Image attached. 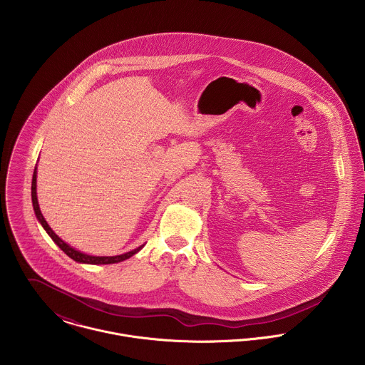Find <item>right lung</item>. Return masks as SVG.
<instances>
[{
    "mask_svg": "<svg viewBox=\"0 0 365 365\" xmlns=\"http://www.w3.org/2000/svg\"><path fill=\"white\" fill-rule=\"evenodd\" d=\"M32 204H34V210H35V215L38 217V220L42 223L43 229L48 232V235L52 237L53 242L70 257L77 262H84V264H113V262H119V261L126 260L129 257H132L133 255H136L143 246L132 250V252H128L125 255H120V256H112V257H100V256H88V255H84L76 249H73L71 246H68L67 243H64L52 229L51 226L48 225V222L45 220L41 208H39V204H38V197H36V168L34 171V177H32Z\"/></svg>",
    "mask_w": 365,
    "mask_h": 365,
    "instance_id": "add662e5",
    "label": "right lung"
}]
</instances>
